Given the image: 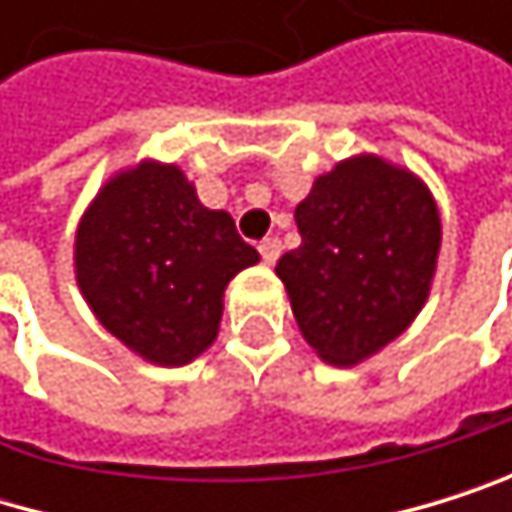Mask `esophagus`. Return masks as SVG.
<instances>
[{
    "instance_id": "34e87169",
    "label": "esophagus",
    "mask_w": 512,
    "mask_h": 512,
    "mask_svg": "<svg viewBox=\"0 0 512 512\" xmlns=\"http://www.w3.org/2000/svg\"><path fill=\"white\" fill-rule=\"evenodd\" d=\"M258 251H261L264 264H276V261H279V254H282V242H279V239H264V242L258 245Z\"/></svg>"
}]
</instances>
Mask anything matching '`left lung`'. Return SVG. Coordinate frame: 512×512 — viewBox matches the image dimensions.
Returning a JSON list of instances; mask_svg holds the SVG:
<instances>
[{
	"label": "left lung",
	"instance_id": "1",
	"mask_svg": "<svg viewBox=\"0 0 512 512\" xmlns=\"http://www.w3.org/2000/svg\"><path fill=\"white\" fill-rule=\"evenodd\" d=\"M301 245L282 254L291 313L338 368L381 353L415 322L436 276L442 218L415 171L375 153L338 162L294 208Z\"/></svg>",
	"mask_w": 512,
	"mask_h": 512
}]
</instances>
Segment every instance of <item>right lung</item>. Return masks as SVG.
<instances>
[{"mask_svg": "<svg viewBox=\"0 0 512 512\" xmlns=\"http://www.w3.org/2000/svg\"><path fill=\"white\" fill-rule=\"evenodd\" d=\"M258 261L230 214L205 208L187 174L156 159L116 171L73 242L76 285L97 322L162 368L214 344L230 279Z\"/></svg>", "mask_w": 512, "mask_h": 512, "instance_id": "right-lung-1", "label": "right lung"}]
</instances>
